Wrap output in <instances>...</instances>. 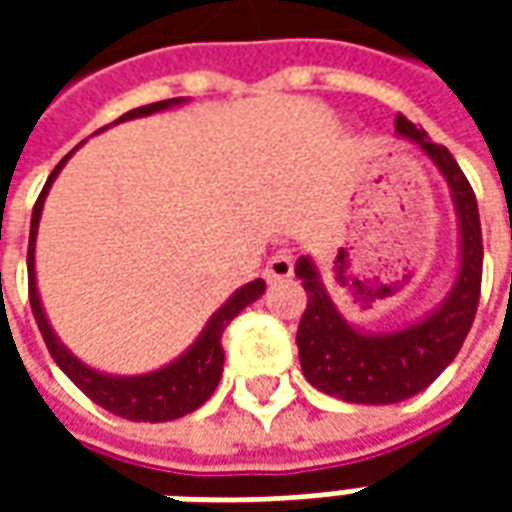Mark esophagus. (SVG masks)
I'll list each match as a JSON object with an SVG mask.
<instances>
[{"label":"esophagus","mask_w":512,"mask_h":512,"mask_svg":"<svg viewBox=\"0 0 512 512\" xmlns=\"http://www.w3.org/2000/svg\"><path fill=\"white\" fill-rule=\"evenodd\" d=\"M263 277L268 282H279V279H290L293 277V260L288 255H274L263 268Z\"/></svg>","instance_id":"esophagus-1"}]
</instances>
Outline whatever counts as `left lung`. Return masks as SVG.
Masks as SVG:
<instances>
[{
    "mask_svg": "<svg viewBox=\"0 0 512 512\" xmlns=\"http://www.w3.org/2000/svg\"><path fill=\"white\" fill-rule=\"evenodd\" d=\"M395 128L400 136L417 142L450 183L461 224V268L450 296L414 326L389 334H365L356 332L334 307L310 257H299L296 263V277L307 290V310L296 332L304 378L326 395L367 406L400 403L441 376L472 329L483 282L480 211L469 180L450 150L430 142L411 120L397 115Z\"/></svg>",
    "mask_w": 512,
    "mask_h": 512,
    "instance_id": "obj_1",
    "label": "left lung"
}]
</instances>
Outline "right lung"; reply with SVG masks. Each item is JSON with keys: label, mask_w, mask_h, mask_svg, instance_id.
<instances>
[{"label": "right lung", "mask_w": 512, "mask_h": 512, "mask_svg": "<svg viewBox=\"0 0 512 512\" xmlns=\"http://www.w3.org/2000/svg\"><path fill=\"white\" fill-rule=\"evenodd\" d=\"M183 104V98H169V101H158V104L139 106L131 109L123 117H117L115 123L123 120H134V117L153 115L169 106ZM73 156V150L68 156L62 158L60 164L54 167V172L46 180V186L40 191L38 202L32 208V224H29V249H27V274H29V304H32V315L38 323L40 334L46 340L51 359L60 365L65 376L71 378L73 384L82 389L84 395L90 397L93 403H98L106 411H112L115 417L131 419V422H169V419H178L183 414H191L213 395V389L219 386L222 378V365H224V348H222V334L227 329V323L233 321L238 312L249 307L252 301H257L266 290L263 279H255L244 288H238L224 301L222 310L213 312V318L208 326L202 329L197 337V343L191 345L186 354L175 359L172 365L161 367L156 373H147V376H104L93 367L82 365L76 356L57 340V334L51 332L49 321H46V312L40 304L38 285H35V235H38V222L40 211H43V202L49 194V186L54 178L60 175V169L65 167V161Z\"/></svg>", "instance_id": "add662e5"}]
</instances>
